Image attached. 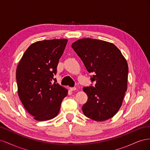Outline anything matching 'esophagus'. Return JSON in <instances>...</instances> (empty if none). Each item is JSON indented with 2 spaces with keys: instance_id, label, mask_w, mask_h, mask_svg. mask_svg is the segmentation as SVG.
I'll return each mask as SVG.
<instances>
[{
  "instance_id": "esophagus-1",
  "label": "esophagus",
  "mask_w": 150,
  "mask_h": 150,
  "mask_svg": "<svg viewBox=\"0 0 150 150\" xmlns=\"http://www.w3.org/2000/svg\"><path fill=\"white\" fill-rule=\"evenodd\" d=\"M69 90L71 91H74L76 90V88L75 87H74V88H69Z\"/></svg>"
}]
</instances>
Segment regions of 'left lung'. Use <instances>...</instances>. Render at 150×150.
I'll return each mask as SVG.
<instances>
[{
    "label": "left lung",
    "mask_w": 150,
    "mask_h": 150,
    "mask_svg": "<svg viewBox=\"0 0 150 150\" xmlns=\"http://www.w3.org/2000/svg\"><path fill=\"white\" fill-rule=\"evenodd\" d=\"M82 60L94 87H84L88 101L83 106L84 115L96 121L111 118L119 111L127 90L128 66L122 53L112 43L84 38L72 44Z\"/></svg>",
    "instance_id": "1"
}]
</instances>
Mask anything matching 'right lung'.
Returning <instances> with one entry per match:
<instances>
[{
    "instance_id": "1",
    "label": "right lung",
    "mask_w": 150,
    "mask_h": 150,
    "mask_svg": "<svg viewBox=\"0 0 150 150\" xmlns=\"http://www.w3.org/2000/svg\"><path fill=\"white\" fill-rule=\"evenodd\" d=\"M67 42V39H61L32 44L17 66L18 95L25 110L37 121L55 117L67 95V90L54 78Z\"/></svg>"
}]
</instances>
